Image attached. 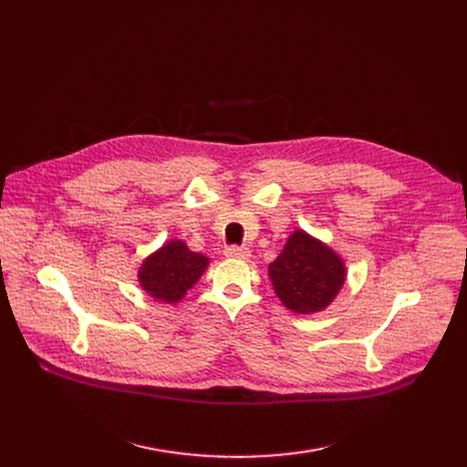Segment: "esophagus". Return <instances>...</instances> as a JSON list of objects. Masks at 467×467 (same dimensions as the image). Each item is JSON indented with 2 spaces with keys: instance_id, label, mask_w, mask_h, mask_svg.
I'll use <instances>...</instances> for the list:
<instances>
[{
  "instance_id": "esophagus-1",
  "label": "esophagus",
  "mask_w": 467,
  "mask_h": 467,
  "mask_svg": "<svg viewBox=\"0 0 467 467\" xmlns=\"http://www.w3.org/2000/svg\"><path fill=\"white\" fill-rule=\"evenodd\" d=\"M225 255H227L229 259H242V261H246V259L252 257V252H250L248 248H244V246H229V248L225 250Z\"/></svg>"
}]
</instances>
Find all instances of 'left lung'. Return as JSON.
Returning a JSON list of instances; mask_svg holds the SVG:
<instances>
[{"label":"left lung","mask_w":467,"mask_h":467,"mask_svg":"<svg viewBox=\"0 0 467 467\" xmlns=\"http://www.w3.org/2000/svg\"><path fill=\"white\" fill-rule=\"evenodd\" d=\"M268 278L287 310L316 314L326 310L345 285L347 265L326 242L296 229L268 265Z\"/></svg>","instance_id":"8db88e82"}]
</instances>
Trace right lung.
Returning <instances> with one entry per match:
<instances>
[{
  "label": "right lung",
  "instance_id": "1",
  "mask_svg": "<svg viewBox=\"0 0 467 467\" xmlns=\"http://www.w3.org/2000/svg\"><path fill=\"white\" fill-rule=\"evenodd\" d=\"M208 265L210 257L189 250L183 240L171 238L141 261L138 284L151 299L164 305H178L201 280Z\"/></svg>",
  "mask_w": 467,
  "mask_h": 467
}]
</instances>
